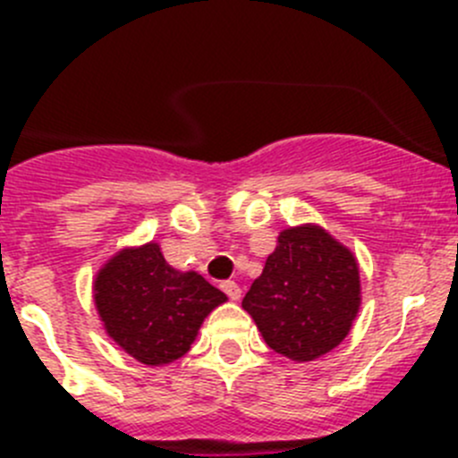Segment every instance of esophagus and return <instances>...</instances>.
<instances>
[{
  "label": "esophagus",
  "mask_w": 458,
  "mask_h": 458,
  "mask_svg": "<svg viewBox=\"0 0 458 458\" xmlns=\"http://www.w3.org/2000/svg\"><path fill=\"white\" fill-rule=\"evenodd\" d=\"M221 288H224V293L228 294L233 301H239V299H242V288H239L234 281H224V284H221Z\"/></svg>",
  "instance_id": "obj_1"
}]
</instances>
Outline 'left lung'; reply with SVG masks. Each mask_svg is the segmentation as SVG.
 <instances>
[{"label": "left lung", "mask_w": 458, "mask_h": 458, "mask_svg": "<svg viewBox=\"0 0 458 458\" xmlns=\"http://www.w3.org/2000/svg\"><path fill=\"white\" fill-rule=\"evenodd\" d=\"M242 308L275 352L315 361L348 336L359 315L357 257L317 224L281 230Z\"/></svg>", "instance_id": "1"}]
</instances>
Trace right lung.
I'll return each instance as SVG.
<instances>
[{"mask_svg":"<svg viewBox=\"0 0 458 458\" xmlns=\"http://www.w3.org/2000/svg\"><path fill=\"white\" fill-rule=\"evenodd\" d=\"M92 299L106 335L150 368L182 359L203 318L228 301L199 272L170 266L155 242L114 252L95 275Z\"/></svg>","mask_w":458,"mask_h":458,"instance_id":"right-lung-1","label":"right lung"}]
</instances>
